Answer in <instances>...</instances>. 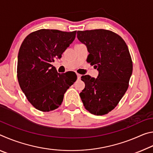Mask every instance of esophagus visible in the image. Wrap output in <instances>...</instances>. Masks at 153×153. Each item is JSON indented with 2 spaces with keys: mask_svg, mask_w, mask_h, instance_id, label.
<instances>
[{
  "mask_svg": "<svg viewBox=\"0 0 153 153\" xmlns=\"http://www.w3.org/2000/svg\"><path fill=\"white\" fill-rule=\"evenodd\" d=\"M77 79H79L80 78H81L82 75H80V74H77Z\"/></svg>",
  "mask_w": 153,
  "mask_h": 153,
  "instance_id": "obj_1",
  "label": "esophagus"
}]
</instances>
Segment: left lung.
I'll return each mask as SVG.
<instances>
[{
  "instance_id": "8db88e82",
  "label": "left lung",
  "mask_w": 153,
  "mask_h": 153,
  "mask_svg": "<svg viewBox=\"0 0 153 153\" xmlns=\"http://www.w3.org/2000/svg\"><path fill=\"white\" fill-rule=\"evenodd\" d=\"M77 38L86 45L87 62L99 72L97 78L86 75L79 96L85 108L96 115L115 108L128 88L133 63L129 49L120 36L110 30L77 31Z\"/></svg>"
}]
</instances>
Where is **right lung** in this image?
Wrapping results in <instances>:
<instances>
[{
    "instance_id": "obj_1",
    "label": "right lung",
    "mask_w": 153,
    "mask_h": 153,
    "mask_svg": "<svg viewBox=\"0 0 153 153\" xmlns=\"http://www.w3.org/2000/svg\"><path fill=\"white\" fill-rule=\"evenodd\" d=\"M76 31L41 29L30 33L20 46L17 79L27 99L36 109L48 112L57 108L64 94L76 81V74H59L51 65L61 58L73 42Z\"/></svg>"
}]
</instances>
